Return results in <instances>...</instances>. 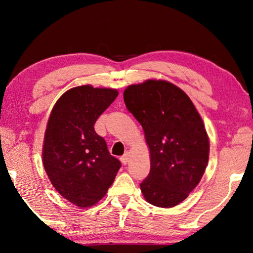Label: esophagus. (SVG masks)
<instances>
[{
    "instance_id": "1",
    "label": "esophagus",
    "mask_w": 253,
    "mask_h": 253,
    "mask_svg": "<svg viewBox=\"0 0 253 253\" xmlns=\"http://www.w3.org/2000/svg\"><path fill=\"white\" fill-rule=\"evenodd\" d=\"M120 159H121V162H122L123 165H126L127 162H128V160H130V154H128V153H126L125 155H123V156L121 157Z\"/></svg>"
}]
</instances>
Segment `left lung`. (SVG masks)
Returning <instances> with one entry per match:
<instances>
[{
  "label": "left lung",
  "instance_id": "1",
  "mask_svg": "<svg viewBox=\"0 0 253 253\" xmlns=\"http://www.w3.org/2000/svg\"><path fill=\"white\" fill-rule=\"evenodd\" d=\"M123 98L149 148L150 172L141 184L145 200L177 206L199 184L209 160L210 142L198 110L183 89L166 80L131 84Z\"/></svg>",
  "mask_w": 253,
  "mask_h": 253
}]
</instances>
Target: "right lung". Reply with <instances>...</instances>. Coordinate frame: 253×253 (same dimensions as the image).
Listing matches in <instances>:
<instances>
[{
	"mask_svg": "<svg viewBox=\"0 0 253 253\" xmlns=\"http://www.w3.org/2000/svg\"><path fill=\"white\" fill-rule=\"evenodd\" d=\"M118 89L89 84L65 92L50 111L42 162L54 188L79 208L96 205L119 171L94 125L118 96Z\"/></svg>",
	"mask_w": 253,
	"mask_h": 253,
	"instance_id": "add662e5",
	"label": "right lung"
}]
</instances>
